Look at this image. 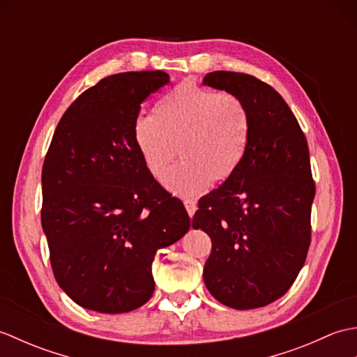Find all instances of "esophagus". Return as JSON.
<instances>
[{
  "instance_id": "obj_1",
  "label": "esophagus",
  "mask_w": 357,
  "mask_h": 357,
  "mask_svg": "<svg viewBox=\"0 0 357 357\" xmlns=\"http://www.w3.org/2000/svg\"><path fill=\"white\" fill-rule=\"evenodd\" d=\"M184 206H185V210H187L188 216L193 218L196 208H198V206H196V202L193 199H184Z\"/></svg>"
}]
</instances>
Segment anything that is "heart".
<instances>
[{
    "label": "heart",
    "instance_id": "heart-1",
    "mask_svg": "<svg viewBox=\"0 0 357 357\" xmlns=\"http://www.w3.org/2000/svg\"><path fill=\"white\" fill-rule=\"evenodd\" d=\"M133 141L158 179L179 150L183 159L165 178V187L178 196H195L238 170L247 150L248 116L238 98L183 84L158 102L153 116L136 118Z\"/></svg>",
    "mask_w": 357,
    "mask_h": 357
}]
</instances>
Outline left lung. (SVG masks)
I'll use <instances>...</instances> for the list:
<instances>
[{"mask_svg": "<svg viewBox=\"0 0 357 357\" xmlns=\"http://www.w3.org/2000/svg\"><path fill=\"white\" fill-rule=\"evenodd\" d=\"M202 84L238 98L248 116L238 170L202 196L193 216V229L211 239L204 282L227 307L259 308L284 296L304 267L316 192L308 144L284 98L267 82L218 70Z\"/></svg>", "mask_w": 357, "mask_h": 357, "instance_id": "obj_1", "label": "left lung"}]
</instances>
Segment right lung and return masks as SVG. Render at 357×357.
Wrapping results in <instances>:
<instances>
[{"instance_id":"obj_1","label":"right lung","mask_w":357,"mask_h":357,"mask_svg":"<svg viewBox=\"0 0 357 357\" xmlns=\"http://www.w3.org/2000/svg\"><path fill=\"white\" fill-rule=\"evenodd\" d=\"M162 70L112 75L66 110L44 159L41 224L58 285L78 305L127 313L155 291L151 262L190 229L133 141L141 102Z\"/></svg>"}]
</instances>
